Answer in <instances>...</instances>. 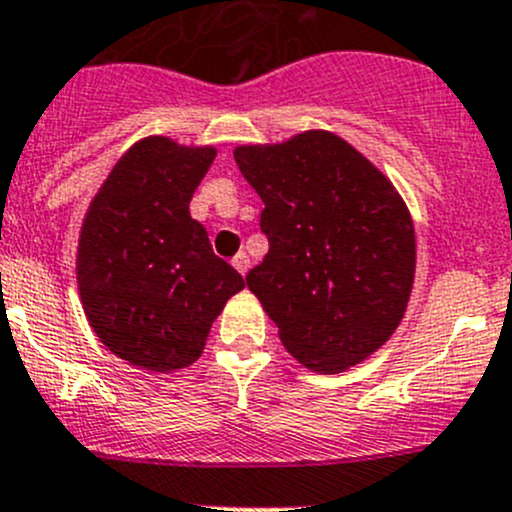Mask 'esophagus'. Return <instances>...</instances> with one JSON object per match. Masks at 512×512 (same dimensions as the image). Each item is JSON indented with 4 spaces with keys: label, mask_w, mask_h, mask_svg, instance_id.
<instances>
[{
    "label": "esophagus",
    "mask_w": 512,
    "mask_h": 512,
    "mask_svg": "<svg viewBox=\"0 0 512 512\" xmlns=\"http://www.w3.org/2000/svg\"><path fill=\"white\" fill-rule=\"evenodd\" d=\"M232 267H235V270L240 272V275H245V272L250 270V257H247L245 252H237V255L232 257Z\"/></svg>",
    "instance_id": "34e87169"
}]
</instances>
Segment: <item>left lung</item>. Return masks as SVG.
I'll list each match as a JSON object with an SVG mask.
<instances>
[{"label":"left lung","instance_id":"1","mask_svg":"<svg viewBox=\"0 0 512 512\" xmlns=\"http://www.w3.org/2000/svg\"><path fill=\"white\" fill-rule=\"evenodd\" d=\"M265 203L270 252L247 287L307 369L359 364L404 319L416 272L414 223L376 165L329 131L235 148Z\"/></svg>","mask_w":512,"mask_h":512}]
</instances>
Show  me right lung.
<instances>
[{"instance_id": "1", "label": "right lung", "mask_w": 512, "mask_h": 512, "mask_svg": "<svg viewBox=\"0 0 512 512\" xmlns=\"http://www.w3.org/2000/svg\"><path fill=\"white\" fill-rule=\"evenodd\" d=\"M213 160V146L143 138L113 165L81 225L76 280L86 317L103 347L141 369L193 364L227 299L245 287L190 218Z\"/></svg>"}]
</instances>
